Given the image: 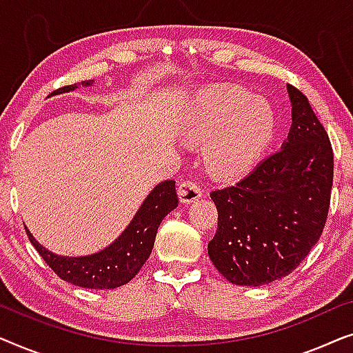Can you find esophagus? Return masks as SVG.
<instances>
[{
  "mask_svg": "<svg viewBox=\"0 0 353 353\" xmlns=\"http://www.w3.org/2000/svg\"><path fill=\"white\" fill-rule=\"evenodd\" d=\"M178 197H180L181 204H191L202 197L201 186L194 181H183L178 186Z\"/></svg>",
  "mask_w": 353,
  "mask_h": 353,
  "instance_id": "1",
  "label": "esophagus"
}]
</instances>
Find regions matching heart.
I'll return each instance as SVG.
<instances>
[{
    "label": "heart",
    "instance_id": "heart-1",
    "mask_svg": "<svg viewBox=\"0 0 353 353\" xmlns=\"http://www.w3.org/2000/svg\"><path fill=\"white\" fill-rule=\"evenodd\" d=\"M181 133L205 144L212 175L234 178L254 165L276 132V114L268 101L238 86H210L196 94L181 117Z\"/></svg>",
    "mask_w": 353,
    "mask_h": 353
}]
</instances>
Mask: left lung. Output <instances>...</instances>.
Here are the masks:
<instances>
[{
  "instance_id": "obj_1",
  "label": "left lung",
  "mask_w": 353,
  "mask_h": 353,
  "mask_svg": "<svg viewBox=\"0 0 353 353\" xmlns=\"http://www.w3.org/2000/svg\"><path fill=\"white\" fill-rule=\"evenodd\" d=\"M292 125L281 149L234 186L210 194L219 226L215 268L238 286H263L296 270L325 228L334 161L330 138L301 91L288 85Z\"/></svg>"
}]
</instances>
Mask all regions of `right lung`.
<instances>
[{
    "label": "right lung",
    "mask_w": 353,
    "mask_h": 353,
    "mask_svg": "<svg viewBox=\"0 0 353 353\" xmlns=\"http://www.w3.org/2000/svg\"><path fill=\"white\" fill-rule=\"evenodd\" d=\"M93 81L86 80L64 86L57 90L56 94L70 93L79 86L83 88L93 86ZM176 207L175 181H161L152 188L132 221L119 234V238L114 239V243L94 254L77 255V257L51 252L33 238L27 226L26 231L33 248L61 279L86 289H115L132 281L134 274L139 272V268L151 255L159 225Z\"/></svg>",
    "instance_id": "right-lung-1"
}]
</instances>
